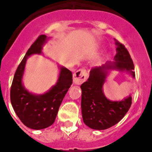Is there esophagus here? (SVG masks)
<instances>
[{"label":"esophagus","mask_w":152,"mask_h":152,"mask_svg":"<svg viewBox=\"0 0 152 152\" xmlns=\"http://www.w3.org/2000/svg\"><path fill=\"white\" fill-rule=\"evenodd\" d=\"M88 73L84 68L77 70V72H75L73 75V81L75 84L80 85L82 84L84 81H85L86 79L88 78Z\"/></svg>","instance_id":"1"}]
</instances>
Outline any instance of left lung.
<instances>
[{"instance_id":"1","label":"left lung","mask_w":152,"mask_h":152,"mask_svg":"<svg viewBox=\"0 0 152 152\" xmlns=\"http://www.w3.org/2000/svg\"><path fill=\"white\" fill-rule=\"evenodd\" d=\"M115 61L94 67L90 72L89 78L80 86L81 111L84 123L88 127L96 130L110 128L119 123L128 112L132 104V96L121 101H111L103 94V86L106 81L108 71L111 69L127 72L135 77L134 64L124 45L116 41Z\"/></svg>"}]
</instances>
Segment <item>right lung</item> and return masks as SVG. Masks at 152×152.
<instances>
[{
  "mask_svg": "<svg viewBox=\"0 0 152 152\" xmlns=\"http://www.w3.org/2000/svg\"><path fill=\"white\" fill-rule=\"evenodd\" d=\"M46 40L45 35H40L28 49L16 71L10 88V101L16 114L25 126L36 130L45 129L54 123L61 102L72 84V72L61 67L57 83L45 94H33L23 85V75L28 57L42 54Z\"/></svg>",
  "mask_w": 152,
  "mask_h": 152,
  "instance_id": "1",
  "label": "right lung"
}]
</instances>
